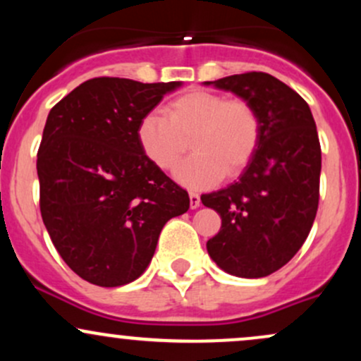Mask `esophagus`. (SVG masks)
I'll return each mask as SVG.
<instances>
[{
    "label": "esophagus",
    "instance_id": "esophagus-1",
    "mask_svg": "<svg viewBox=\"0 0 361 361\" xmlns=\"http://www.w3.org/2000/svg\"><path fill=\"white\" fill-rule=\"evenodd\" d=\"M188 197H190V207H192V209L200 207V195L195 193V192H190Z\"/></svg>",
    "mask_w": 361,
    "mask_h": 361
}]
</instances>
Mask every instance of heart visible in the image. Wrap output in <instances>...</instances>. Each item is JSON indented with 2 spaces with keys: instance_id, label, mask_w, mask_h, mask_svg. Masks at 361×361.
Wrapping results in <instances>:
<instances>
[{
  "instance_id": "1",
  "label": "heart",
  "mask_w": 361,
  "mask_h": 361,
  "mask_svg": "<svg viewBox=\"0 0 361 361\" xmlns=\"http://www.w3.org/2000/svg\"><path fill=\"white\" fill-rule=\"evenodd\" d=\"M140 118L137 140L144 156L169 171L180 163L192 137L195 154L176 168L178 183L193 190L217 185L250 163L259 139L256 111L243 100L209 91H190Z\"/></svg>"
}]
</instances>
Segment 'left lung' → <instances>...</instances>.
Wrapping results in <instances>:
<instances>
[{
    "label": "left lung",
    "mask_w": 361,
    "mask_h": 361,
    "mask_svg": "<svg viewBox=\"0 0 361 361\" xmlns=\"http://www.w3.org/2000/svg\"><path fill=\"white\" fill-rule=\"evenodd\" d=\"M204 85L243 98L259 120L258 146L239 180L202 195V204L222 219L207 251L229 275L268 276L295 256L316 219L321 176L316 122L304 98L271 74H234Z\"/></svg>",
    "instance_id": "left-lung-1"
}]
</instances>
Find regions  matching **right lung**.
Returning <instances> with one entry per match:
<instances>
[{"label": "right lung", "instance_id": "add662e5", "mask_svg": "<svg viewBox=\"0 0 361 361\" xmlns=\"http://www.w3.org/2000/svg\"><path fill=\"white\" fill-rule=\"evenodd\" d=\"M183 85L94 78L49 111L37 154L40 212L61 258L82 280H137L188 193L144 156L140 118Z\"/></svg>", "mask_w": 361, "mask_h": 361}]
</instances>
